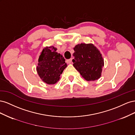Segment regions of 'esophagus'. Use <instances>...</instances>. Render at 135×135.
<instances>
[{"instance_id":"obj_1","label":"esophagus","mask_w":135,"mask_h":135,"mask_svg":"<svg viewBox=\"0 0 135 135\" xmlns=\"http://www.w3.org/2000/svg\"><path fill=\"white\" fill-rule=\"evenodd\" d=\"M72 62V59H68L66 60V62L67 64H71Z\"/></svg>"}]
</instances>
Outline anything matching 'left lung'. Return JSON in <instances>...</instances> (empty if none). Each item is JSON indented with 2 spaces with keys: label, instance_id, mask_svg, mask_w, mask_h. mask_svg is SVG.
Here are the masks:
<instances>
[{
  "label": "left lung",
  "instance_id": "left-lung-1",
  "mask_svg": "<svg viewBox=\"0 0 135 135\" xmlns=\"http://www.w3.org/2000/svg\"><path fill=\"white\" fill-rule=\"evenodd\" d=\"M73 66L87 81L97 80L101 76L104 60L100 51L92 44L81 43L74 48Z\"/></svg>",
  "mask_w": 135,
  "mask_h": 135
}]
</instances>
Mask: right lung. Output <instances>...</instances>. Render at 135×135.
Listing matches in <instances>:
<instances>
[{
  "instance_id": "obj_1",
  "label": "right lung",
  "mask_w": 135,
  "mask_h": 135,
  "mask_svg": "<svg viewBox=\"0 0 135 135\" xmlns=\"http://www.w3.org/2000/svg\"><path fill=\"white\" fill-rule=\"evenodd\" d=\"M56 50L53 46L44 48L36 68L40 78L48 84H54L59 81L60 75L67 66L65 60Z\"/></svg>"
}]
</instances>
